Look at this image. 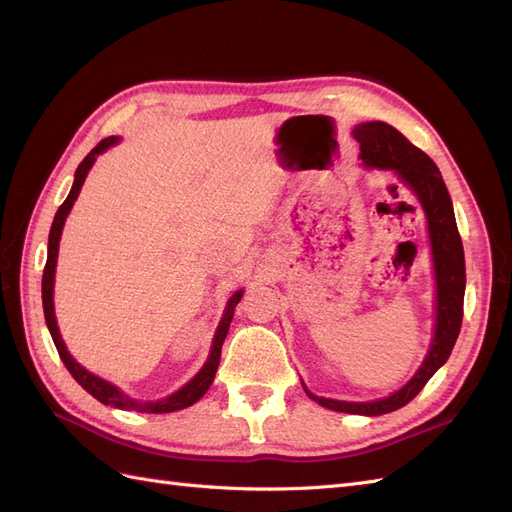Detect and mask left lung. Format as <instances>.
<instances>
[{"label": "left lung", "mask_w": 512, "mask_h": 512, "mask_svg": "<svg viewBox=\"0 0 512 512\" xmlns=\"http://www.w3.org/2000/svg\"><path fill=\"white\" fill-rule=\"evenodd\" d=\"M356 141L361 143V160L367 168L395 170L397 177L421 200L427 215L433 271H436V331H433L431 348L425 356L421 369L414 378L401 386L389 397L378 401H337L324 399L314 393H305L309 399L318 401L320 406L348 412L380 416L404 408L412 401L429 378L446 363L457 342V335L463 320V292H466V258H463V245L455 222L453 203L438 166L425 151L414 147L408 138L384 121H367L352 130Z\"/></svg>", "instance_id": "8db88e82"}]
</instances>
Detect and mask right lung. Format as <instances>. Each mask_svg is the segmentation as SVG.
<instances>
[{
  "label": "right lung",
  "mask_w": 512,
  "mask_h": 512,
  "mask_svg": "<svg viewBox=\"0 0 512 512\" xmlns=\"http://www.w3.org/2000/svg\"><path fill=\"white\" fill-rule=\"evenodd\" d=\"M119 143L117 136H108L104 138V141H100L94 149H91L85 160L79 164V168H76L74 173V183H72V190L68 194V198L61 203V207L57 209L55 213V220H53V226H51V232H49V256H46V265H44V275H42V307H44V320H46V327H49L51 331V337L55 342V348L61 356V361H64L66 369L72 374V378L79 382L83 389L94 395L100 404L104 406H113V408H121V410H134V412H149V414H166V412H175V410H183L188 408L192 404H196V401L203 397L209 386L215 378V371H218V365H220V356H222V344L226 339V333H228V327H230V320H232V314H235V307L237 303L241 301L243 297V290H237L232 297L228 299V305L224 309V316H222V322L218 331H215V337H213V346H211V352H209V359L207 363L203 365V369L198 371V374L183 386V389H179L177 393H173L170 397H164L160 401H138V399H132L128 395H123L115 384L106 382L94 374H89V371L76 363L72 359V354L68 352L64 339H61L59 335V329H57V320H55V307H53V286H55V267H57V252H59V239H61V230H64V224H66V218L68 213L74 205V200L79 198V192L83 188L85 183V177L89 173V168L94 166L96 158L100 156L102 151H106L108 147H113Z\"/></svg>",
  "instance_id": "1"
}]
</instances>
